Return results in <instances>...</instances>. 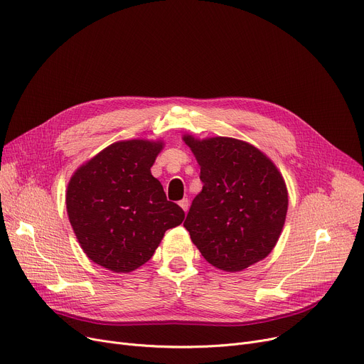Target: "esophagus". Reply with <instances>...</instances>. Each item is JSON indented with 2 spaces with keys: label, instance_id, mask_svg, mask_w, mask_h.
Returning a JSON list of instances; mask_svg holds the SVG:
<instances>
[{
  "label": "esophagus",
  "instance_id": "esophagus-1",
  "mask_svg": "<svg viewBox=\"0 0 364 364\" xmlns=\"http://www.w3.org/2000/svg\"><path fill=\"white\" fill-rule=\"evenodd\" d=\"M178 205L183 208V211H184V213H187V211H188V205H190V203H188V199H187V198L181 199V200L178 202Z\"/></svg>",
  "mask_w": 364,
  "mask_h": 364
}]
</instances>
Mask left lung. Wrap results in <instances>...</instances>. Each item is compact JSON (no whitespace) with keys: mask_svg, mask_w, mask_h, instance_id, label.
Returning a JSON list of instances; mask_svg holds the SVG:
<instances>
[{"mask_svg":"<svg viewBox=\"0 0 364 364\" xmlns=\"http://www.w3.org/2000/svg\"><path fill=\"white\" fill-rule=\"evenodd\" d=\"M200 166L202 192L184 227L203 258L240 272L272 252L288 213V192L274 164L242 140L186 136Z\"/></svg>","mask_w":364,"mask_h":364,"instance_id":"left-lung-1","label":"left lung"}]
</instances>
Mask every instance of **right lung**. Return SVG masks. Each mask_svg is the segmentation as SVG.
I'll return each instance as SVG.
<instances>
[{"label": "right lung", "mask_w": 364, "mask_h": 364, "mask_svg": "<svg viewBox=\"0 0 364 364\" xmlns=\"http://www.w3.org/2000/svg\"><path fill=\"white\" fill-rule=\"evenodd\" d=\"M161 143H114L75 172L66 208L76 239L87 257L114 273L139 269L155 254L168 228L184 211L166 200L150 168Z\"/></svg>", "instance_id": "add662e5"}]
</instances>
